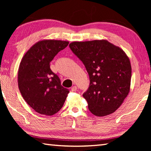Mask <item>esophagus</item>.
I'll list each match as a JSON object with an SVG mask.
<instances>
[{"mask_svg":"<svg viewBox=\"0 0 151 151\" xmlns=\"http://www.w3.org/2000/svg\"><path fill=\"white\" fill-rule=\"evenodd\" d=\"M76 90H77V88H76V86H73V87L71 88V91H76Z\"/></svg>","mask_w":151,"mask_h":151,"instance_id":"obj_1","label":"esophagus"}]
</instances>
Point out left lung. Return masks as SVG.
I'll return each instance as SVG.
<instances>
[{
	"mask_svg": "<svg viewBox=\"0 0 151 151\" xmlns=\"http://www.w3.org/2000/svg\"><path fill=\"white\" fill-rule=\"evenodd\" d=\"M70 49L89 74V88L83 94L96 116L114 113L130 91L132 68L123 49L106 40L73 41Z\"/></svg>",
	"mask_w": 151,
	"mask_h": 151,
	"instance_id": "1",
	"label": "left lung"
}]
</instances>
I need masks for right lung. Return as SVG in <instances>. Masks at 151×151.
<instances>
[{
	"instance_id": "right-lung-1",
	"label": "right lung",
	"mask_w": 151,
	"mask_h": 151,
	"mask_svg": "<svg viewBox=\"0 0 151 151\" xmlns=\"http://www.w3.org/2000/svg\"><path fill=\"white\" fill-rule=\"evenodd\" d=\"M69 41L44 40L24 54L18 70V86L24 101L37 113L52 115L62 108L69 91L50 68V62Z\"/></svg>"
}]
</instances>
